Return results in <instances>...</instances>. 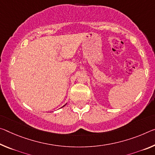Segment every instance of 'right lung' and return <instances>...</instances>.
<instances>
[{"instance_id":"obj_1","label":"right lung","mask_w":155,"mask_h":155,"mask_svg":"<svg viewBox=\"0 0 155 155\" xmlns=\"http://www.w3.org/2000/svg\"><path fill=\"white\" fill-rule=\"evenodd\" d=\"M65 105H63V106H65Z\"/></svg>"}]
</instances>
